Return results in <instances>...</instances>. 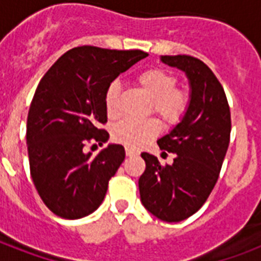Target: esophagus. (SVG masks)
<instances>
[{
    "label": "esophagus",
    "mask_w": 261,
    "mask_h": 261,
    "mask_svg": "<svg viewBox=\"0 0 261 261\" xmlns=\"http://www.w3.org/2000/svg\"><path fill=\"white\" fill-rule=\"evenodd\" d=\"M126 155L127 157H134V155H138V151H135L134 149H130V147H126Z\"/></svg>",
    "instance_id": "1"
}]
</instances>
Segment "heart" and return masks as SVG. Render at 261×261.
<instances>
[{"mask_svg": "<svg viewBox=\"0 0 261 261\" xmlns=\"http://www.w3.org/2000/svg\"><path fill=\"white\" fill-rule=\"evenodd\" d=\"M135 83L151 98L150 111L165 124L173 126L184 118L190 107L191 96L187 89L176 88V75L161 67H150L141 71L135 77ZM119 96L120 87L118 83H112L107 88L104 96L107 115L110 118H116L119 115ZM159 130L160 124L155 119H123L114 127L112 138L130 149H138L157 135Z\"/></svg>", "mask_w": 261, "mask_h": 261, "instance_id": "heart-1", "label": "heart"}]
</instances>
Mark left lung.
Masks as SVG:
<instances>
[{"instance_id":"8db88e82","label":"left lung","mask_w":261,"mask_h":261,"mask_svg":"<svg viewBox=\"0 0 261 261\" xmlns=\"http://www.w3.org/2000/svg\"><path fill=\"white\" fill-rule=\"evenodd\" d=\"M161 61L186 71L191 102L181 122L157 141L173 153L172 165L142 153L146 169L139 177L142 204L165 222H180L195 214L218 180L230 141V108L222 85L200 59L191 55H163Z\"/></svg>"}]
</instances>
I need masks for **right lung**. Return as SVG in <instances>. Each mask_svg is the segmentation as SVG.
<instances>
[{"instance_id":"obj_1","label":"right lung","mask_w":261,"mask_h":261,"mask_svg":"<svg viewBox=\"0 0 261 261\" xmlns=\"http://www.w3.org/2000/svg\"><path fill=\"white\" fill-rule=\"evenodd\" d=\"M147 55L75 47L40 80L27 119V145L36 191L55 215L83 218L104 200L110 178L124 161V147L108 145L93 157L85 146L108 141L110 134L98 128L107 123V88Z\"/></svg>"}]
</instances>
